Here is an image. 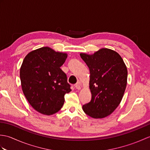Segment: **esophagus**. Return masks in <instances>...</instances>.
Listing matches in <instances>:
<instances>
[{
    "mask_svg": "<svg viewBox=\"0 0 150 150\" xmlns=\"http://www.w3.org/2000/svg\"><path fill=\"white\" fill-rule=\"evenodd\" d=\"M75 87L76 88V89H77V90H81V85L79 84H76L75 85Z\"/></svg>",
    "mask_w": 150,
    "mask_h": 150,
    "instance_id": "obj_1",
    "label": "esophagus"
}]
</instances>
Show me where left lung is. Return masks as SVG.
Masks as SVG:
<instances>
[{"label": "left lung", "instance_id": "left-lung-1", "mask_svg": "<svg viewBox=\"0 0 150 150\" xmlns=\"http://www.w3.org/2000/svg\"><path fill=\"white\" fill-rule=\"evenodd\" d=\"M80 55L90 69L91 93V101L82 109L94 119L106 117L113 112L123 97L128 77L125 63L119 53L108 48Z\"/></svg>", "mask_w": 150, "mask_h": 150}]
</instances>
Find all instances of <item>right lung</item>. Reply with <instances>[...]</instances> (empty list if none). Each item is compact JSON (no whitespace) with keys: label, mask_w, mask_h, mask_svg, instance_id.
I'll return each mask as SVG.
<instances>
[{"label":"right lung","mask_w":150,"mask_h":150,"mask_svg":"<svg viewBox=\"0 0 150 150\" xmlns=\"http://www.w3.org/2000/svg\"><path fill=\"white\" fill-rule=\"evenodd\" d=\"M68 57L42 47L25 57L20 69L22 90L35 110L51 115L61 109L64 95L71 91L66 73L60 69Z\"/></svg>","instance_id":"add662e5"}]
</instances>
